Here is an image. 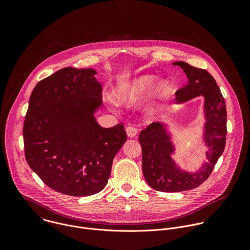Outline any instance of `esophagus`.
Segmentation results:
<instances>
[{"instance_id": "1", "label": "esophagus", "mask_w": 250, "mask_h": 250, "mask_svg": "<svg viewBox=\"0 0 250 250\" xmlns=\"http://www.w3.org/2000/svg\"><path fill=\"white\" fill-rule=\"evenodd\" d=\"M125 131H126L127 136H129V137H134L137 134V128L133 125H128L125 128Z\"/></svg>"}]
</instances>
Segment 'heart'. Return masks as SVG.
Masks as SVG:
<instances>
[{"label": "heart", "mask_w": 250, "mask_h": 250, "mask_svg": "<svg viewBox=\"0 0 250 250\" xmlns=\"http://www.w3.org/2000/svg\"><path fill=\"white\" fill-rule=\"evenodd\" d=\"M155 79L153 76H142L135 80L132 84L120 89L117 94L116 98L121 103H133L140 99L144 96L153 85ZM170 93V86L167 82H160L155 91L154 97L155 98H163L166 97Z\"/></svg>", "instance_id": "b5f03b06"}]
</instances>
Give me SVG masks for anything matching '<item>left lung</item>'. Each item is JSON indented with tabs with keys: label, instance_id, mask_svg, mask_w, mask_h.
I'll list each match as a JSON object with an SVG mask.
<instances>
[{
	"label": "left lung",
	"instance_id": "obj_1",
	"mask_svg": "<svg viewBox=\"0 0 250 250\" xmlns=\"http://www.w3.org/2000/svg\"><path fill=\"white\" fill-rule=\"evenodd\" d=\"M186 73L189 81L176 91L178 103L186 102L203 95L205 97L206 144L208 146V159L195 174L181 171L170 157L173 146L162 124L152 123L139 133L142 149V171L150 187L161 192H182L197 188L211 174L226 146L227 110L226 102L216 80L205 69L186 62H174Z\"/></svg>",
	"mask_w": 250,
	"mask_h": 250
}]
</instances>
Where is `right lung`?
<instances>
[{
  "label": "right lung",
  "mask_w": 250,
  "mask_h": 250,
  "mask_svg": "<svg viewBox=\"0 0 250 250\" xmlns=\"http://www.w3.org/2000/svg\"><path fill=\"white\" fill-rule=\"evenodd\" d=\"M94 75L93 69L65 67L40 81L23 123L27 164L45 185L69 196L102 191L127 138L122 123L104 128L95 120L102 86Z\"/></svg>",
  "instance_id": "1"
}]
</instances>
